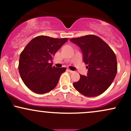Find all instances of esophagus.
<instances>
[{
    "instance_id": "1",
    "label": "esophagus",
    "mask_w": 131,
    "mask_h": 131,
    "mask_svg": "<svg viewBox=\"0 0 131 131\" xmlns=\"http://www.w3.org/2000/svg\"><path fill=\"white\" fill-rule=\"evenodd\" d=\"M67 71H68L69 72V73H74V71H71V70H69V69H68Z\"/></svg>"
}]
</instances>
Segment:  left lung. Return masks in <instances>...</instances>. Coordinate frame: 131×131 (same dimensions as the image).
Wrapping results in <instances>:
<instances>
[{
	"label": "left lung",
	"instance_id": "left-lung-1",
	"mask_svg": "<svg viewBox=\"0 0 131 131\" xmlns=\"http://www.w3.org/2000/svg\"><path fill=\"white\" fill-rule=\"evenodd\" d=\"M80 47L83 61L88 69L87 76L80 75V79L73 86L81 94L95 97L110 86L117 73V60L115 53L101 38L88 35L70 39Z\"/></svg>",
	"mask_w": 131,
	"mask_h": 131
}]
</instances>
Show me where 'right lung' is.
<instances>
[{"mask_svg":"<svg viewBox=\"0 0 131 131\" xmlns=\"http://www.w3.org/2000/svg\"><path fill=\"white\" fill-rule=\"evenodd\" d=\"M67 38L39 36L32 39L19 56L18 70L25 84L36 94L49 92L56 87L65 68L52 67L53 57Z\"/></svg>","mask_w":131,"mask_h":131,"instance_id":"right-lung-1","label":"right lung"}]
</instances>
